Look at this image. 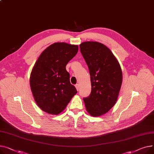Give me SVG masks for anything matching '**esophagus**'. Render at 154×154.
<instances>
[{
  "instance_id": "34e87169",
  "label": "esophagus",
  "mask_w": 154,
  "mask_h": 154,
  "mask_svg": "<svg viewBox=\"0 0 154 154\" xmlns=\"http://www.w3.org/2000/svg\"><path fill=\"white\" fill-rule=\"evenodd\" d=\"M75 86V88H76L77 90H79V84H76Z\"/></svg>"
}]
</instances>
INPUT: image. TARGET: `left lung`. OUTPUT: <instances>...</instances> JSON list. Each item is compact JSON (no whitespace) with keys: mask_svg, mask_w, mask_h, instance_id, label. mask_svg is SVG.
Returning a JSON list of instances; mask_svg holds the SVG:
<instances>
[{"mask_svg":"<svg viewBox=\"0 0 154 154\" xmlns=\"http://www.w3.org/2000/svg\"><path fill=\"white\" fill-rule=\"evenodd\" d=\"M80 53L88 66L91 91L84 98L87 111L93 116L106 113L116 103L122 84V71L111 51L98 42L80 45Z\"/></svg>","mask_w":154,"mask_h":154,"instance_id":"left-lung-1","label":"left lung"}]
</instances>
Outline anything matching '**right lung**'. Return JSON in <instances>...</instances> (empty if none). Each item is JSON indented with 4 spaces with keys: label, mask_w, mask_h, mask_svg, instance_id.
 I'll return each instance as SVG.
<instances>
[{
    "label": "right lung",
    "mask_w": 154,
    "mask_h": 154,
    "mask_svg": "<svg viewBox=\"0 0 154 154\" xmlns=\"http://www.w3.org/2000/svg\"><path fill=\"white\" fill-rule=\"evenodd\" d=\"M78 46L56 43L45 49L33 67L29 84L38 106L58 115L77 93L66 66L78 52Z\"/></svg>",
    "instance_id": "right-lung-1"
}]
</instances>
